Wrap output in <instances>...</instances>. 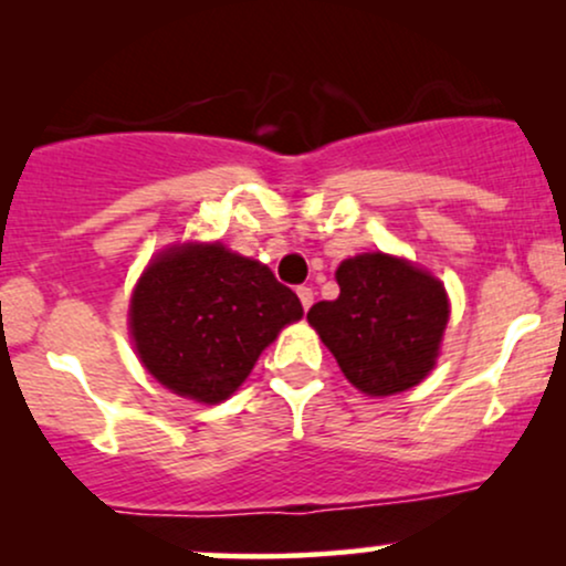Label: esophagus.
<instances>
[{
  "label": "esophagus",
  "instance_id": "34e87169",
  "mask_svg": "<svg viewBox=\"0 0 566 566\" xmlns=\"http://www.w3.org/2000/svg\"><path fill=\"white\" fill-rule=\"evenodd\" d=\"M297 297H301V303H303L305 311H308L311 305H314V290H311V287H297Z\"/></svg>",
  "mask_w": 566,
  "mask_h": 566
}]
</instances>
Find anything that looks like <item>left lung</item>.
Segmentation results:
<instances>
[{"label":"left lung","mask_w":566,"mask_h":566,"mask_svg":"<svg viewBox=\"0 0 566 566\" xmlns=\"http://www.w3.org/2000/svg\"><path fill=\"white\" fill-rule=\"evenodd\" d=\"M335 279L340 295L311 305L308 322L343 375L369 396L418 386L437 361L450 319L439 279L382 252L348 258Z\"/></svg>","instance_id":"8db88e82"}]
</instances>
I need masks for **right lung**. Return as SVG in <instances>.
<instances>
[{"instance_id": "add662e5", "label": "right lung", "mask_w": 566, "mask_h": 566, "mask_svg": "<svg viewBox=\"0 0 566 566\" xmlns=\"http://www.w3.org/2000/svg\"><path fill=\"white\" fill-rule=\"evenodd\" d=\"M301 316L297 295L269 265L223 244H191L148 265L129 301V333L161 386L218 405L242 386L279 329Z\"/></svg>"}]
</instances>
